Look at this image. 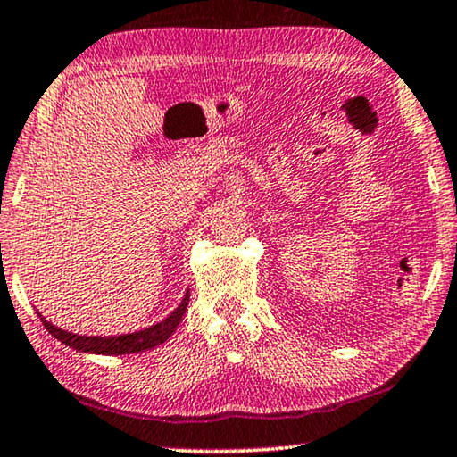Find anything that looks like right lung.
I'll return each mask as SVG.
<instances>
[{
  "label": "right lung",
  "instance_id": "add662e5",
  "mask_svg": "<svg viewBox=\"0 0 457 457\" xmlns=\"http://www.w3.org/2000/svg\"><path fill=\"white\" fill-rule=\"evenodd\" d=\"M187 305H189V293L185 295V299L180 301V305L166 317L164 321L152 325L148 329L126 333V336H112V337H99V336H79V333H71L54 328L53 323L46 321L40 313V320L45 323L50 336H54L64 345L72 347L79 352H89V353H104V356H121V353H136L144 350H152V347L164 344L166 339L172 336V331L177 329V325L183 320Z\"/></svg>",
  "mask_w": 457,
  "mask_h": 457
}]
</instances>
